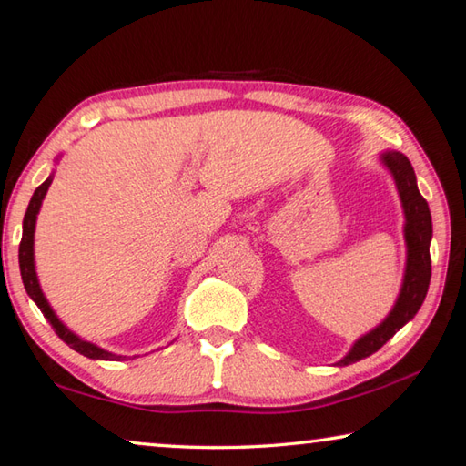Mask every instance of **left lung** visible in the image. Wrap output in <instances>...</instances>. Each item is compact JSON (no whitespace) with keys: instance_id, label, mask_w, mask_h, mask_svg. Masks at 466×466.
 Returning <instances> with one entry per match:
<instances>
[{"instance_id":"8db88e82","label":"left lung","mask_w":466,"mask_h":466,"mask_svg":"<svg viewBox=\"0 0 466 466\" xmlns=\"http://www.w3.org/2000/svg\"><path fill=\"white\" fill-rule=\"evenodd\" d=\"M381 163H384L391 176H394L400 199H402L404 216H406L404 238H406L408 258H406L404 282H402V289H400L396 305L390 311V315L376 327V329H371L370 333L360 337V339L353 343L350 353L345 355L337 366H350V363L370 358L371 353H376L381 345L396 335V331L402 329L410 319H414L418 309H420L424 303L428 285H431L432 218H431V209H428L426 199L422 198L420 191H418L412 163H410L406 155L400 151L381 153Z\"/></svg>"}]
</instances>
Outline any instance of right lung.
Listing matches in <instances>:
<instances>
[{"label": "right lung", "instance_id": "obj_1", "mask_svg": "<svg viewBox=\"0 0 466 466\" xmlns=\"http://www.w3.org/2000/svg\"><path fill=\"white\" fill-rule=\"evenodd\" d=\"M50 184H52V176L46 179L42 186L35 187L30 204H27L25 216H24V232H22V242H20V272H22L25 293L30 295V299L34 300L35 305H38V309L44 313V317L50 321L52 329L56 331V335L60 337L64 343L68 345V348H72L75 351L82 353L85 358H90V360H116V358L121 360V355L108 353L105 350H100L98 345L80 339L78 335L72 333L68 327L64 325L56 315H54L52 307L48 305V300H46V297L42 293L38 277H35V267H34V230H35V218H38L42 199L46 196V191H48Z\"/></svg>", "mask_w": 466, "mask_h": 466}]
</instances>
